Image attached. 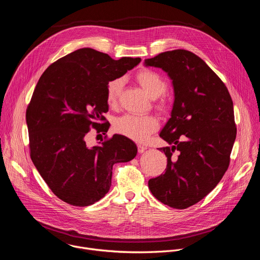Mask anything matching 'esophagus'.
Listing matches in <instances>:
<instances>
[{"mask_svg": "<svg viewBox=\"0 0 260 260\" xmlns=\"http://www.w3.org/2000/svg\"><path fill=\"white\" fill-rule=\"evenodd\" d=\"M137 147H138V152H139V153H143V152L147 149V147H145V146H143V145H141V144H138Z\"/></svg>", "mask_w": 260, "mask_h": 260, "instance_id": "34e87169", "label": "esophagus"}]
</instances>
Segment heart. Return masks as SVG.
<instances>
[{
    "label": "heart",
    "mask_w": 260,
    "mask_h": 260,
    "mask_svg": "<svg viewBox=\"0 0 260 260\" xmlns=\"http://www.w3.org/2000/svg\"><path fill=\"white\" fill-rule=\"evenodd\" d=\"M136 79L146 93L155 101V107L162 110L167 107V100L162 95L168 88L167 80L159 73L145 69L140 71ZM124 84L122 77L111 79L106 85V101L110 107H116ZM114 131L136 142H144L159 127V120L154 115L125 114L114 120Z\"/></svg>",
    "instance_id": "heart-1"
}]
</instances>
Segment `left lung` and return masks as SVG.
Masks as SVG:
<instances>
[{
	"label": "left lung",
	"instance_id": "left-lung-1",
	"mask_svg": "<svg viewBox=\"0 0 260 260\" xmlns=\"http://www.w3.org/2000/svg\"><path fill=\"white\" fill-rule=\"evenodd\" d=\"M145 64L167 72L175 92L171 118L159 134L172 145L159 148L168 157L167 169L148 186L162 204L186 209L210 193L229 169L237 136L233 100L215 72L191 51H166Z\"/></svg>",
	"mask_w": 260,
	"mask_h": 260
}]
</instances>
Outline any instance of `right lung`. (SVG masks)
<instances>
[{"label":"right lung","mask_w":260,"mask_h":260,"mask_svg":"<svg viewBox=\"0 0 260 260\" xmlns=\"http://www.w3.org/2000/svg\"><path fill=\"white\" fill-rule=\"evenodd\" d=\"M141 61L118 60L92 48H81L53 63L42 74L27 106L30 158L51 191L61 201L86 207L109 191L114 164L137 155L128 138L114 135L88 147L90 128L107 133L104 114L109 106L106 85Z\"/></svg>","instance_id":"obj_1"}]
</instances>
